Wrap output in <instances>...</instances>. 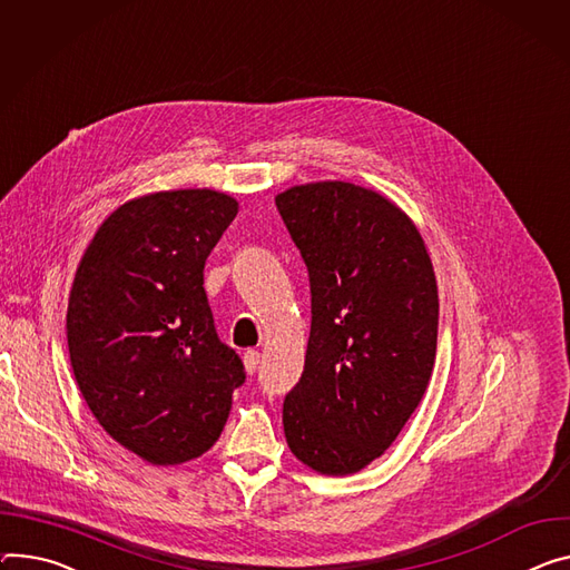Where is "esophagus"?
<instances>
[{
	"mask_svg": "<svg viewBox=\"0 0 570 570\" xmlns=\"http://www.w3.org/2000/svg\"><path fill=\"white\" fill-rule=\"evenodd\" d=\"M243 364H245V371H247L249 375H254L256 368H258V352H256V350H247V352L243 354Z\"/></svg>",
	"mask_w": 570,
	"mask_h": 570,
	"instance_id": "34e87169",
	"label": "esophagus"
}]
</instances>
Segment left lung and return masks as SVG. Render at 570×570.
<instances>
[{
	"label": "left lung",
	"instance_id": "left-lung-1",
	"mask_svg": "<svg viewBox=\"0 0 570 570\" xmlns=\"http://www.w3.org/2000/svg\"><path fill=\"white\" fill-rule=\"evenodd\" d=\"M275 204L312 286V332L284 400V434L308 469L350 475L384 454L430 384L434 268L416 225L375 190L318 181Z\"/></svg>",
	"mask_w": 570,
	"mask_h": 570
}]
</instances>
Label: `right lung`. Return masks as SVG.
Returning <instances> with one entry per match:
<instances>
[{
	"label": "right lung",
	"instance_id": "1",
	"mask_svg": "<svg viewBox=\"0 0 570 570\" xmlns=\"http://www.w3.org/2000/svg\"><path fill=\"white\" fill-rule=\"evenodd\" d=\"M236 214L209 188L136 197L101 223L75 275L66 327L79 391L109 436L154 465L209 450L245 382L202 286Z\"/></svg>",
	"mask_w": 570,
	"mask_h": 570
}]
</instances>
